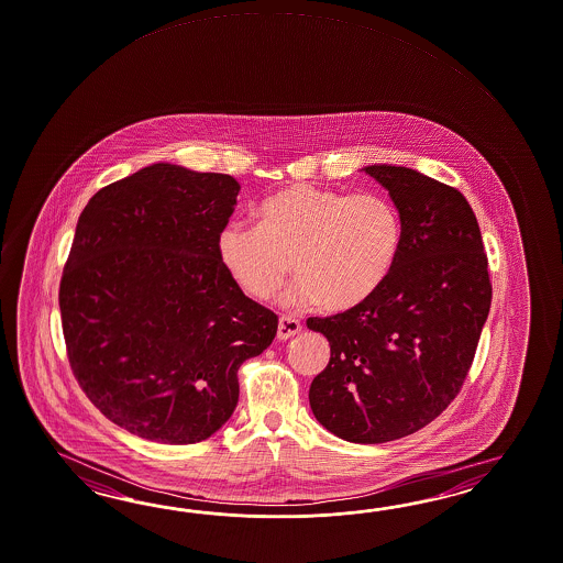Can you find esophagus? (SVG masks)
Masks as SVG:
<instances>
[{
	"label": "esophagus",
	"mask_w": 563,
	"mask_h": 563,
	"mask_svg": "<svg viewBox=\"0 0 563 563\" xmlns=\"http://www.w3.org/2000/svg\"><path fill=\"white\" fill-rule=\"evenodd\" d=\"M301 321L295 319V317H280L278 319V330H276V338L280 342H287L290 338H295L299 331H301Z\"/></svg>",
	"instance_id": "1"
}]
</instances>
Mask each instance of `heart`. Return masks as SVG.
<instances>
[{"label":"heart","instance_id":"heart-1","mask_svg":"<svg viewBox=\"0 0 563 563\" xmlns=\"http://www.w3.org/2000/svg\"><path fill=\"white\" fill-rule=\"evenodd\" d=\"M402 244V221L393 201L376 192L345 195L307 183L273 192L258 207V225L228 221L218 233V256L252 299L273 297L288 275L285 307L347 311L372 297L390 275Z\"/></svg>","mask_w":563,"mask_h":563}]
</instances>
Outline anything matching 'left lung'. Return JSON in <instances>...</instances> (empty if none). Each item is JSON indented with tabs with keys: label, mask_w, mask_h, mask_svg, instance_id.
<instances>
[{
	"label": "left lung",
	"mask_w": 563,
	"mask_h": 563,
	"mask_svg": "<svg viewBox=\"0 0 563 563\" xmlns=\"http://www.w3.org/2000/svg\"><path fill=\"white\" fill-rule=\"evenodd\" d=\"M402 221L397 262L356 307L309 317L331 345L309 402L317 421L352 443L411 435L452 402L466 380L493 287L481 228L457 189L407 166H364Z\"/></svg>",
	"instance_id": "8db88e82"
}]
</instances>
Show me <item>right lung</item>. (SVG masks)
<instances>
[{
  "mask_svg": "<svg viewBox=\"0 0 563 563\" xmlns=\"http://www.w3.org/2000/svg\"><path fill=\"white\" fill-rule=\"evenodd\" d=\"M230 175L156 163L97 191L77 221L58 305L70 368L115 426L168 445L211 438L261 356L275 313L221 266Z\"/></svg>",
  "mask_w": 563,
  "mask_h": 563,
  "instance_id": "right-lung-1",
  "label": "right lung"
}]
</instances>
